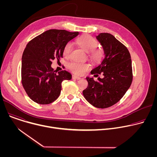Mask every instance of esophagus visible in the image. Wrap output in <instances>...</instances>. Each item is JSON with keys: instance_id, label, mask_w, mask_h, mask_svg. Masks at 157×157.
<instances>
[{"instance_id": "obj_1", "label": "esophagus", "mask_w": 157, "mask_h": 157, "mask_svg": "<svg viewBox=\"0 0 157 157\" xmlns=\"http://www.w3.org/2000/svg\"><path fill=\"white\" fill-rule=\"evenodd\" d=\"M73 79H81V77H79V76H76V75H73Z\"/></svg>"}]
</instances>
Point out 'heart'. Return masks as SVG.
<instances>
[{
    "label": "heart",
    "instance_id": "1",
    "mask_svg": "<svg viewBox=\"0 0 157 157\" xmlns=\"http://www.w3.org/2000/svg\"><path fill=\"white\" fill-rule=\"evenodd\" d=\"M77 43L85 52H91V57L95 61H100L103 56V52L100 49H96L98 47L97 41L91 36L84 35L77 39ZM72 48V44L71 42L67 43L64 49L63 55L65 56H69ZM68 68L76 75H82L87 71L90 66L89 64L79 62H71L68 64Z\"/></svg>",
    "mask_w": 157,
    "mask_h": 157
}]
</instances>
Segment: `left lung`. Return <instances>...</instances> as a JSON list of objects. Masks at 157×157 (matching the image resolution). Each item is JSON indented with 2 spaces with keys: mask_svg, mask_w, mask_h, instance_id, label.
Returning <instances> with one entry per match:
<instances>
[{
  "mask_svg": "<svg viewBox=\"0 0 157 157\" xmlns=\"http://www.w3.org/2000/svg\"><path fill=\"white\" fill-rule=\"evenodd\" d=\"M96 38L105 56L91 73L94 76L102 73L104 77H99L98 81L87 77L88 86L82 94L91 105L104 109L119 101L130 87L133 78L132 61L127 48L113 35L101 33Z\"/></svg>",
  "mask_w": 157,
  "mask_h": 157,
  "instance_id": "obj_1",
  "label": "left lung"
}]
</instances>
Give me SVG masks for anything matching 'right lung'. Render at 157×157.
I'll return each instance as SVG.
<instances>
[{
  "instance_id": "obj_1",
  "label": "right lung",
  "mask_w": 157,
  "mask_h": 157,
  "mask_svg": "<svg viewBox=\"0 0 157 157\" xmlns=\"http://www.w3.org/2000/svg\"><path fill=\"white\" fill-rule=\"evenodd\" d=\"M79 35L78 32L52 29L32 40L21 58V83L29 98L40 104H48L59 96L61 82L72 75L65 70L55 73L52 60L63 58L66 44Z\"/></svg>"
}]
</instances>
